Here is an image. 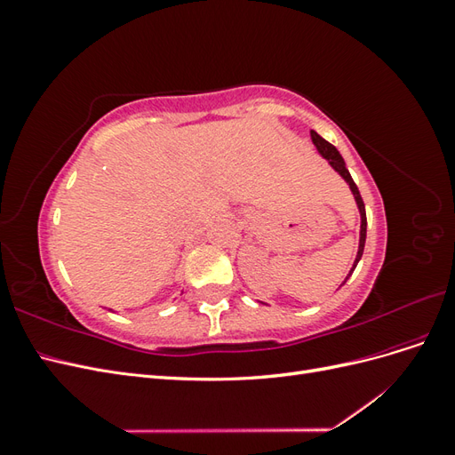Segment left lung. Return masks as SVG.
<instances>
[{
  "label": "left lung",
  "mask_w": 455,
  "mask_h": 455,
  "mask_svg": "<svg viewBox=\"0 0 455 455\" xmlns=\"http://www.w3.org/2000/svg\"><path fill=\"white\" fill-rule=\"evenodd\" d=\"M311 140H313V144L316 146V149H319V154L330 163V167H332V169L343 178V180H346V182L349 184V188H351V191H353V196H355V201H356V206H359V212H361V239H359V251H356L355 264H353L349 275L346 277V281L341 283V286H343V284L347 283V279L351 277V273L355 271L356 264H359V259L363 258V252H364V243H366V211H364V201H363V197H361V194H359V188H356V184L353 182V178H351V174H349V171H347V167H346V161H343V157L339 156V151H338L332 144L326 142L321 134H316L315 131H311Z\"/></svg>",
  "instance_id": "left-lung-1"
}]
</instances>
